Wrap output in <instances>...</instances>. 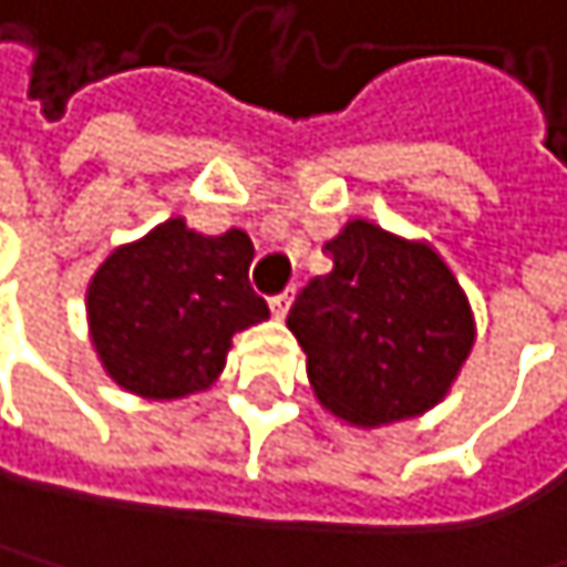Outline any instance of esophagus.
I'll use <instances>...</instances> for the list:
<instances>
[{
  "mask_svg": "<svg viewBox=\"0 0 567 567\" xmlns=\"http://www.w3.org/2000/svg\"><path fill=\"white\" fill-rule=\"evenodd\" d=\"M292 299H296V289H286V292H278V296H271V316L275 319H286V312H289V306H292Z\"/></svg>",
  "mask_w": 567,
  "mask_h": 567,
  "instance_id": "34e87169",
  "label": "esophagus"
}]
</instances>
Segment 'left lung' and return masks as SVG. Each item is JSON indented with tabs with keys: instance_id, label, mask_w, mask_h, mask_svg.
Masks as SVG:
<instances>
[{
	"instance_id": "obj_1",
	"label": "left lung",
	"mask_w": 567,
	"mask_h": 567,
	"mask_svg": "<svg viewBox=\"0 0 567 567\" xmlns=\"http://www.w3.org/2000/svg\"><path fill=\"white\" fill-rule=\"evenodd\" d=\"M326 251L332 271L309 281L286 319L319 402L365 429L432 409L475 342L449 265L362 218Z\"/></svg>"
}]
</instances>
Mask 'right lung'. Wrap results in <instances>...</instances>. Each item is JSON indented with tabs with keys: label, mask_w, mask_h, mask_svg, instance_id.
I'll use <instances>...</instances> for the list:
<instances>
[{
	"label": "right lung",
	"mask_w": 567,
	"mask_h": 567,
	"mask_svg": "<svg viewBox=\"0 0 567 567\" xmlns=\"http://www.w3.org/2000/svg\"><path fill=\"white\" fill-rule=\"evenodd\" d=\"M251 255L245 231L198 235L182 218L115 248L89 286V326L105 372L145 399L208 389L231 336L268 319L248 281Z\"/></svg>",
	"instance_id": "obj_1"
}]
</instances>
